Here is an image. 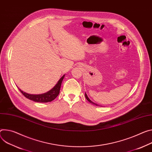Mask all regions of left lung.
<instances>
[{"instance_id":"8db88e82","label":"left lung","mask_w":152,"mask_h":152,"mask_svg":"<svg viewBox=\"0 0 152 152\" xmlns=\"http://www.w3.org/2000/svg\"><path fill=\"white\" fill-rule=\"evenodd\" d=\"M85 96H86V99H87V100H88V101H89L90 102H91V103H92V104H95L96 105H97V106H98V104H96L94 103L93 102H92V101H91V100H90V99H89V98H88V96H87V94H86V93L85 94Z\"/></svg>"}]
</instances>
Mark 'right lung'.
I'll return each instance as SVG.
<instances>
[{
  "mask_svg": "<svg viewBox=\"0 0 152 152\" xmlns=\"http://www.w3.org/2000/svg\"><path fill=\"white\" fill-rule=\"evenodd\" d=\"M64 75L58 82V83L51 90L49 91L44 93V94H28L25 92H23L19 88L20 91L22 93V94L25 96V98L27 99H29L31 101H33L34 102H48L53 101L55 98H56L57 96L59 94L60 91V88L61 86L62 82L64 79Z\"/></svg>",
  "mask_w": 152,
  "mask_h": 152,
  "instance_id": "right-lung-1",
  "label": "right lung"
}]
</instances>
